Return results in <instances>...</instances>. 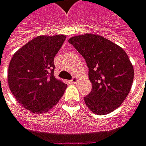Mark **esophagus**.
<instances>
[{
  "mask_svg": "<svg viewBox=\"0 0 146 146\" xmlns=\"http://www.w3.org/2000/svg\"><path fill=\"white\" fill-rule=\"evenodd\" d=\"M79 81V78L77 77V76H74L73 77V79L71 80V83L72 84H77Z\"/></svg>",
  "mask_w": 146,
  "mask_h": 146,
  "instance_id": "obj_1",
  "label": "esophagus"
}]
</instances>
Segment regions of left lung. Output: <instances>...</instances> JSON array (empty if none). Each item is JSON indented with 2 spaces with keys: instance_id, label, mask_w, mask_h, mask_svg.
I'll return each mask as SVG.
<instances>
[{
  "instance_id": "1",
  "label": "left lung",
  "mask_w": 146,
  "mask_h": 146,
  "mask_svg": "<svg viewBox=\"0 0 146 146\" xmlns=\"http://www.w3.org/2000/svg\"><path fill=\"white\" fill-rule=\"evenodd\" d=\"M85 58L92 90L84 97L93 113L103 115L117 109L130 92L134 68L125 51L106 38L91 33L68 40Z\"/></svg>"
}]
</instances>
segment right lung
<instances>
[{"label": "right lung", "mask_w": 146, "mask_h": 146, "mask_svg": "<svg viewBox=\"0 0 146 146\" xmlns=\"http://www.w3.org/2000/svg\"><path fill=\"white\" fill-rule=\"evenodd\" d=\"M65 35L39 36L21 47L11 58L8 86L15 99L34 114L48 112L62 97L67 85L54 76V58Z\"/></svg>", "instance_id": "obj_1"}]
</instances>
